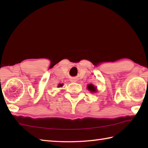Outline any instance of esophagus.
Wrapping results in <instances>:
<instances>
[{
	"label": "esophagus",
	"instance_id": "34e87169",
	"mask_svg": "<svg viewBox=\"0 0 148 148\" xmlns=\"http://www.w3.org/2000/svg\"><path fill=\"white\" fill-rule=\"evenodd\" d=\"M71 82H76V80H75V79H71Z\"/></svg>",
	"mask_w": 148,
	"mask_h": 148
}]
</instances>
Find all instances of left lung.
<instances>
[{"label":"left lung","instance_id":"obj_1","mask_svg":"<svg viewBox=\"0 0 148 148\" xmlns=\"http://www.w3.org/2000/svg\"><path fill=\"white\" fill-rule=\"evenodd\" d=\"M87 89L89 91H91L92 92H95L97 91V87H95L92 84H89L87 86Z\"/></svg>","mask_w":148,"mask_h":148}]
</instances>
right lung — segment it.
I'll list each match as a JSON object with an SVG mask.
<instances>
[{
    "instance_id": "add662e5",
    "label": "right lung",
    "mask_w": 148,
    "mask_h": 148,
    "mask_svg": "<svg viewBox=\"0 0 148 148\" xmlns=\"http://www.w3.org/2000/svg\"><path fill=\"white\" fill-rule=\"evenodd\" d=\"M62 86H63V85H62V84H59V86H58V87H62Z\"/></svg>"
}]
</instances>
